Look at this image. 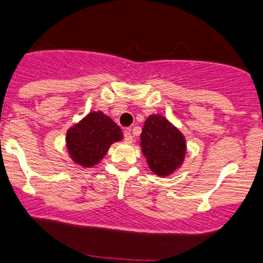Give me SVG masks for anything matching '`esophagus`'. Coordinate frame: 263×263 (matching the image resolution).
<instances>
[{
  "instance_id": "1",
  "label": "esophagus",
  "mask_w": 263,
  "mask_h": 263,
  "mask_svg": "<svg viewBox=\"0 0 263 263\" xmlns=\"http://www.w3.org/2000/svg\"><path fill=\"white\" fill-rule=\"evenodd\" d=\"M124 140L126 144H132L133 142V135L130 133V129H126V130H124Z\"/></svg>"
}]
</instances>
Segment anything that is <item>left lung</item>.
<instances>
[{
	"instance_id": "left-lung-1",
	"label": "left lung",
	"mask_w": 263,
	"mask_h": 263,
	"mask_svg": "<svg viewBox=\"0 0 263 263\" xmlns=\"http://www.w3.org/2000/svg\"><path fill=\"white\" fill-rule=\"evenodd\" d=\"M140 146L148 168L158 177L176 172L186 155V142L177 126L161 115H151L142 126Z\"/></svg>"
}]
</instances>
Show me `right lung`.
Masks as SVG:
<instances>
[{
  "mask_svg": "<svg viewBox=\"0 0 263 263\" xmlns=\"http://www.w3.org/2000/svg\"><path fill=\"white\" fill-rule=\"evenodd\" d=\"M123 139L112 118L101 111L90 112L66 134L68 154L79 166L90 168L101 162L109 146Z\"/></svg>",
  "mask_w": 263,
  "mask_h": 263,
  "instance_id": "add662e5",
  "label": "right lung"
}]
</instances>
